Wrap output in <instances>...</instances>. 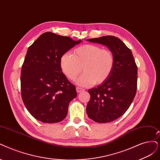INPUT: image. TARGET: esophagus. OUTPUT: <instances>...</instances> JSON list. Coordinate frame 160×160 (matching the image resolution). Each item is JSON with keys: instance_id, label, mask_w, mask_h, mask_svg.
Wrapping results in <instances>:
<instances>
[{"instance_id": "1", "label": "esophagus", "mask_w": 160, "mask_h": 160, "mask_svg": "<svg viewBox=\"0 0 160 160\" xmlns=\"http://www.w3.org/2000/svg\"><path fill=\"white\" fill-rule=\"evenodd\" d=\"M85 90L83 89V88H80V87H77L76 88V92L78 93H80V92H84Z\"/></svg>"}]
</instances>
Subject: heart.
<instances>
[{"instance_id": "1", "label": "heart", "mask_w": 160, "mask_h": 160, "mask_svg": "<svg viewBox=\"0 0 160 160\" xmlns=\"http://www.w3.org/2000/svg\"><path fill=\"white\" fill-rule=\"evenodd\" d=\"M60 64L63 73L70 80H74L83 70L84 73L77 83L88 86L100 84L109 78L114 67L115 58L109 49L98 45L86 44L77 47L72 55L64 53Z\"/></svg>"}]
</instances>
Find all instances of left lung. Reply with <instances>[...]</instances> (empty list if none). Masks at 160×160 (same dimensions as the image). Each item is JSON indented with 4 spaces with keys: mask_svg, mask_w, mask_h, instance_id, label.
Instances as JSON below:
<instances>
[{
    "mask_svg": "<svg viewBox=\"0 0 160 160\" xmlns=\"http://www.w3.org/2000/svg\"><path fill=\"white\" fill-rule=\"evenodd\" d=\"M88 41L106 45L115 58L109 78L88 90L90 99L86 107L87 114L93 121L109 122L121 117L133 101L137 88V66L131 49L118 38L107 35Z\"/></svg>",
    "mask_w": 160,
    "mask_h": 160,
    "instance_id": "1",
    "label": "left lung"
}]
</instances>
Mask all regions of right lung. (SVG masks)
<instances>
[{
  "label": "right lung",
  "mask_w": 160,
  "mask_h": 160,
  "mask_svg": "<svg viewBox=\"0 0 160 160\" xmlns=\"http://www.w3.org/2000/svg\"><path fill=\"white\" fill-rule=\"evenodd\" d=\"M81 40L45 32L29 47L21 71L23 102L34 118L45 123L62 121L76 87L61 68V57Z\"/></svg>",
  "instance_id": "right-lung-1"
}]
</instances>
